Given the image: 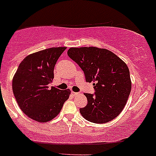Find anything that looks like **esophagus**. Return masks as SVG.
Returning a JSON list of instances; mask_svg holds the SVG:
<instances>
[{"label": "esophagus", "instance_id": "esophagus-1", "mask_svg": "<svg viewBox=\"0 0 156 156\" xmlns=\"http://www.w3.org/2000/svg\"><path fill=\"white\" fill-rule=\"evenodd\" d=\"M78 94H79V93H77V92H72V95H73V96H76Z\"/></svg>", "mask_w": 156, "mask_h": 156}]
</instances>
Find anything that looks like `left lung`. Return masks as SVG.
I'll use <instances>...</instances> for the list:
<instances>
[{
	"label": "left lung",
	"mask_w": 156,
	"mask_h": 156,
	"mask_svg": "<svg viewBox=\"0 0 156 156\" xmlns=\"http://www.w3.org/2000/svg\"><path fill=\"white\" fill-rule=\"evenodd\" d=\"M67 54L84 72L87 82H93L94 86V94H84L87 105L80 109L82 116L94 123H105L116 118L131 90L126 63L113 52L95 47L71 48Z\"/></svg>",
	"instance_id": "1"
}]
</instances>
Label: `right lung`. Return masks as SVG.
Returning <instances> with one entry per match:
<instances>
[{"label": "right lung", "instance_id": "1", "mask_svg": "<svg viewBox=\"0 0 156 156\" xmlns=\"http://www.w3.org/2000/svg\"><path fill=\"white\" fill-rule=\"evenodd\" d=\"M66 47L48 48L23 59L12 80V90L19 108L30 119L46 122L55 118L71 90H61L48 84L54 68Z\"/></svg>", "mask_w": 156, "mask_h": 156}]
</instances>
